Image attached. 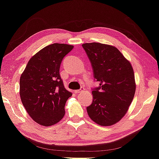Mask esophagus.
Instances as JSON below:
<instances>
[{
	"instance_id": "34e87169",
	"label": "esophagus",
	"mask_w": 159,
	"mask_h": 159,
	"mask_svg": "<svg viewBox=\"0 0 159 159\" xmlns=\"http://www.w3.org/2000/svg\"><path fill=\"white\" fill-rule=\"evenodd\" d=\"M84 91H85V88L81 87L79 90H75V91H74V92H75V93H83V92H84Z\"/></svg>"
}]
</instances>
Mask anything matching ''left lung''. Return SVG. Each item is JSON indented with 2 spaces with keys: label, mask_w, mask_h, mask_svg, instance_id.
Masks as SVG:
<instances>
[{
  "label": "left lung",
  "mask_w": 159,
  "mask_h": 159,
  "mask_svg": "<svg viewBox=\"0 0 159 159\" xmlns=\"http://www.w3.org/2000/svg\"><path fill=\"white\" fill-rule=\"evenodd\" d=\"M90 60L95 81L93 102L86 108L94 122L108 126L127 112L136 91L133 68L118 50L109 45L90 43L82 45Z\"/></svg>",
  "instance_id": "obj_1"
}]
</instances>
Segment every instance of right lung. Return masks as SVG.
<instances>
[{
  "mask_svg": "<svg viewBox=\"0 0 159 159\" xmlns=\"http://www.w3.org/2000/svg\"><path fill=\"white\" fill-rule=\"evenodd\" d=\"M73 48L64 43L47 46L30 59L20 76L23 105L33 120L44 126L62 119L66 101L72 96L65 89L59 70L63 58Z\"/></svg>",
  "mask_w": 159,
  "mask_h": 159,
  "instance_id": "obj_1",
  "label": "right lung"
}]
</instances>
